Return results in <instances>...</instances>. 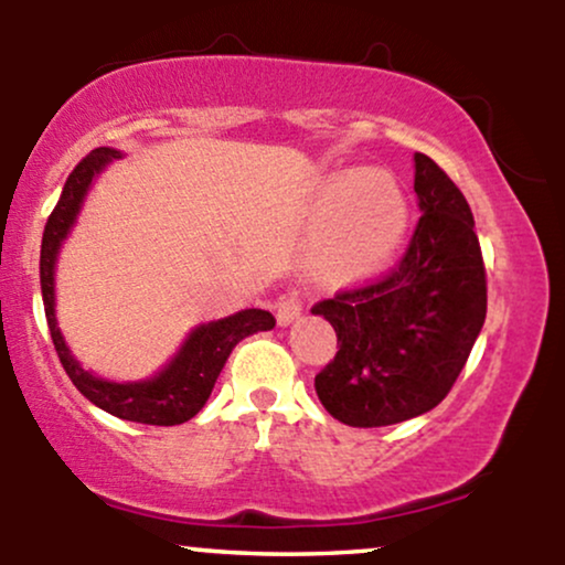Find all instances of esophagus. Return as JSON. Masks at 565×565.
<instances>
[{"mask_svg": "<svg viewBox=\"0 0 565 565\" xmlns=\"http://www.w3.org/2000/svg\"><path fill=\"white\" fill-rule=\"evenodd\" d=\"M276 310H278V323H291L297 319V316L302 313V297H300V291H287V295L281 297V300H278V305H276Z\"/></svg>", "mask_w": 565, "mask_h": 565, "instance_id": "1", "label": "esophagus"}]
</instances>
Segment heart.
Listing matches in <instances>:
<instances>
[{"label": "heart", "mask_w": 565, "mask_h": 565, "mask_svg": "<svg viewBox=\"0 0 565 565\" xmlns=\"http://www.w3.org/2000/svg\"><path fill=\"white\" fill-rule=\"evenodd\" d=\"M329 217L316 270L329 281H359L393 257L406 233V201L387 172L342 174L321 191Z\"/></svg>", "instance_id": "obj_1"}]
</instances>
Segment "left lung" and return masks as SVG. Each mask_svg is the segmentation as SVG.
Instances as JSON below:
<instances>
[{
    "label": "left lung",
    "mask_w": 565,
    "mask_h": 565,
    "mask_svg": "<svg viewBox=\"0 0 565 565\" xmlns=\"http://www.w3.org/2000/svg\"><path fill=\"white\" fill-rule=\"evenodd\" d=\"M414 191L423 217L398 265L310 308L337 332V355L316 374V393L350 427H385L436 408L486 319L468 199L425 153H414Z\"/></svg>",
    "instance_id": "obj_1"
}]
</instances>
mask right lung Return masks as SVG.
Returning a JSON list of instances; mask_svg holds the SVG:
<instances>
[{"instance_id":"1","label":"right lung","mask_w":565,"mask_h":565,"mask_svg":"<svg viewBox=\"0 0 565 565\" xmlns=\"http://www.w3.org/2000/svg\"><path fill=\"white\" fill-rule=\"evenodd\" d=\"M121 153L114 148H95L84 157L74 172L68 174L66 185H63L61 199H57L53 215L47 217L42 236V257H39V278H42V300L44 316H47L50 337L57 359L63 369L76 385L84 398L93 401L103 412L114 414L119 419L142 425H183L191 417H196L201 406L210 398L212 387L223 372L225 361H228L231 350L244 340V337L255 332H268L276 327V319L268 310H242V313L228 316L212 323H201L193 329L185 345L174 355V361L164 372L157 374L153 380L146 382H108L95 377V374L84 372L79 361L68 353L66 342H63L61 329L55 323V257L61 249V242L66 238L71 225H74L76 212H79L84 193L89 183L103 167L111 159H119Z\"/></svg>"}]
</instances>
